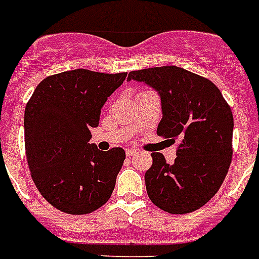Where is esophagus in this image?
<instances>
[{
    "label": "esophagus",
    "instance_id": "esophagus-1",
    "mask_svg": "<svg viewBox=\"0 0 259 259\" xmlns=\"http://www.w3.org/2000/svg\"><path fill=\"white\" fill-rule=\"evenodd\" d=\"M136 154H137V150H134V148H127L126 150V156L132 157V156H134Z\"/></svg>",
    "mask_w": 259,
    "mask_h": 259
}]
</instances>
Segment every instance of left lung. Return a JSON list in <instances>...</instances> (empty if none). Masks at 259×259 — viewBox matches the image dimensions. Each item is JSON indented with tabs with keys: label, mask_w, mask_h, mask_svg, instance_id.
<instances>
[{
	"label": "left lung",
	"mask_w": 259,
	"mask_h": 259,
	"mask_svg": "<svg viewBox=\"0 0 259 259\" xmlns=\"http://www.w3.org/2000/svg\"><path fill=\"white\" fill-rule=\"evenodd\" d=\"M129 80L157 91L163 118L157 136L177 141L175 163L152 152L145 173L152 203L169 213L201 208L217 194L232 160L233 116L220 90L207 78L183 67L160 66L130 71Z\"/></svg>",
	"instance_id": "1"
}]
</instances>
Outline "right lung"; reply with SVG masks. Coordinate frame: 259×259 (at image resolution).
I'll use <instances>...</instances> for the list:
<instances>
[{"label":"right lung","mask_w":259,"mask_h":259,"mask_svg":"<svg viewBox=\"0 0 259 259\" xmlns=\"http://www.w3.org/2000/svg\"><path fill=\"white\" fill-rule=\"evenodd\" d=\"M126 73L75 69L47 76L24 111V146L40 194L62 212L84 215L111 198L125 151L90 143L107 99Z\"/></svg>","instance_id":"add662e5"}]
</instances>
